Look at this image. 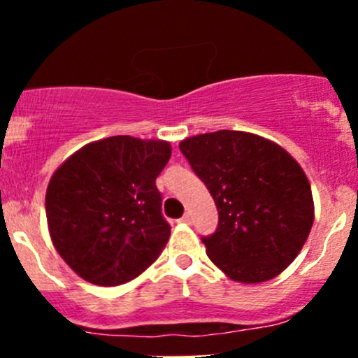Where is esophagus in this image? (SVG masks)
I'll use <instances>...</instances> for the list:
<instances>
[{
  "label": "esophagus",
  "instance_id": "1",
  "mask_svg": "<svg viewBox=\"0 0 358 358\" xmlns=\"http://www.w3.org/2000/svg\"><path fill=\"white\" fill-rule=\"evenodd\" d=\"M192 215H190V213H185V215H183V218H182V223H187V225H190V223H192Z\"/></svg>",
  "mask_w": 358,
  "mask_h": 358
}]
</instances>
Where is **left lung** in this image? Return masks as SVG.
Returning <instances> with one entry per match:
<instances>
[{
    "label": "left lung",
    "instance_id": "left-lung-1",
    "mask_svg": "<svg viewBox=\"0 0 358 358\" xmlns=\"http://www.w3.org/2000/svg\"><path fill=\"white\" fill-rule=\"evenodd\" d=\"M180 150L218 208V227L202 237L209 259L244 284L286 270L313 225L301 166L277 143L232 129L190 136Z\"/></svg>",
    "mask_w": 358,
    "mask_h": 358
}]
</instances>
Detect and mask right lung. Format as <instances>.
I'll list each match as a JSON object with an SVG mask.
<instances>
[{
	"mask_svg": "<svg viewBox=\"0 0 358 358\" xmlns=\"http://www.w3.org/2000/svg\"><path fill=\"white\" fill-rule=\"evenodd\" d=\"M169 157L168 142L119 135L88 143L53 173L46 190L50 236L79 277L119 286L159 258L171 227L156 178Z\"/></svg>",
	"mask_w": 358,
	"mask_h": 358,
	"instance_id": "add662e5",
	"label": "right lung"
}]
</instances>
